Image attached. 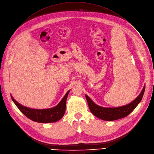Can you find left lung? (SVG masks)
<instances>
[{
    "mask_svg": "<svg viewBox=\"0 0 154 154\" xmlns=\"http://www.w3.org/2000/svg\"><path fill=\"white\" fill-rule=\"evenodd\" d=\"M145 90V85L140 94L131 103L117 107H104L96 104L88 96L85 95L89 109L95 116L104 121H114L127 116L141 101Z\"/></svg>",
    "mask_w": 154,
    "mask_h": 154,
    "instance_id": "1",
    "label": "left lung"
}]
</instances>
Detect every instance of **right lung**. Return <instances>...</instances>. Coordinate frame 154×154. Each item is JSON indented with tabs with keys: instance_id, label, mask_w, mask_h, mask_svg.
Returning a JSON list of instances; mask_svg holds the SVG:
<instances>
[{
	"instance_id": "1",
	"label": "right lung",
	"mask_w": 154,
	"mask_h": 154,
	"mask_svg": "<svg viewBox=\"0 0 154 154\" xmlns=\"http://www.w3.org/2000/svg\"><path fill=\"white\" fill-rule=\"evenodd\" d=\"M69 90L59 103L55 107L50 109H36L23 106L16 101L11 95V99L15 105L27 118L35 122L41 123L54 122L62 118L65 113L66 101L69 94Z\"/></svg>"
}]
</instances>
